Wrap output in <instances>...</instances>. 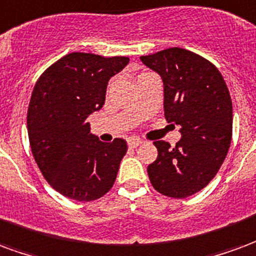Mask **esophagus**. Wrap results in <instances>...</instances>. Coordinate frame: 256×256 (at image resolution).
Here are the masks:
<instances>
[{
	"label": "esophagus",
	"instance_id": "esophagus-1",
	"mask_svg": "<svg viewBox=\"0 0 256 256\" xmlns=\"http://www.w3.org/2000/svg\"><path fill=\"white\" fill-rule=\"evenodd\" d=\"M142 143H143V140L139 139V138H130L128 139V146L134 147V148L139 146V144H142Z\"/></svg>",
	"mask_w": 256,
	"mask_h": 256
}]
</instances>
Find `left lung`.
I'll list each match as a JSON object with an SVG mask.
<instances>
[{"label": "left lung", "mask_w": 256, "mask_h": 256, "mask_svg": "<svg viewBox=\"0 0 256 256\" xmlns=\"http://www.w3.org/2000/svg\"><path fill=\"white\" fill-rule=\"evenodd\" d=\"M140 60L161 74L165 117L182 135L174 147L154 142L158 156L147 168L148 178L165 196H191L216 177L230 146L229 90L217 66L190 50L170 48Z\"/></svg>", "instance_id": "8db88e82"}]
</instances>
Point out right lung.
I'll use <instances>...</instances> for the list:
<instances>
[{
  "mask_svg": "<svg viewBox=\"0 0 256 256\" xmlns=\"http://www.w3.org/2000/svg\"><path fill=\"white\" fill-rule=\"evenodd\" d=\"M128 62V57L74 52L35 83L27 112L30 146L46 182L69 199L91 202L114 184L126 142H100L86 120L104 106L108 82Z\"/></svg>",
  "mask_w": 256,
  "mask_h": 256,
  "instance_id": "right-lung-1",
  "label": "right lung"
}]
</instances>
